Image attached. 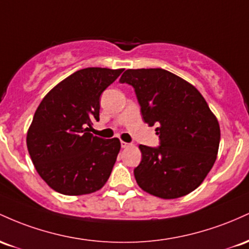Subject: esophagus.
Listing matches in <instances>:
<instances>
[{
    "label": "esophagus",
    "instance_id": "esophagus-1",
    "mask_svg": "<svg viewBox=\"0 0 249 249\" xmlns=\"http://www.w3.org/2000/svg\"><path fill=\"white\" fill-rule=\"evenodd\" d=\"M129 146H130V143H127V142H124V141H121V147L122 148H127Z\"/></svg>",
    "mask_w": 249,
    "mask_h": 249
}]
</instances>
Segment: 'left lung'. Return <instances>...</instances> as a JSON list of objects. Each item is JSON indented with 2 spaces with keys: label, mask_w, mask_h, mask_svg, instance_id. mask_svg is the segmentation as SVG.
Masks as SVG:
<instances>
[{
  "label": "left lung",
  "mask_w": 249,
  "mask_h": 249,
  "mask_svg": "<svg viewBox=\"0 0 249 249\" xmlns=\"http://www.w3.org/2000/svg\"><path fill=\"white\" fill-rule=\"evenodd\" d=\"M121 83L135 89L143 121L160 146L140 144L134 169L140 188L161 199H178L196 189L216 160L220 125L194 86L161 68L127 69Z\"/></svg>",
  "instance_id": "8db88e82"
}]
</instances>
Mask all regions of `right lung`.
Instances as JSON below:
<instances>
[{
    "mask_svg": "<svg viewBox=\"0 0 249 249\" xmlns=\"http://www.w3.org/2000/svg\"><path fill=\"white\" fill-rule=\"evenodd\" d=\"M124 69L85 68L61 81L35 111L27 147L40 177L64 195L90 194L110 177L120 140L88 133L100 120V96Z\"/></svg>",
    "mask_w": 249,
    "mask_h": 249,
    "instance_id": "right-lung-1",
    "label": "right lung"
}]
</instances>
